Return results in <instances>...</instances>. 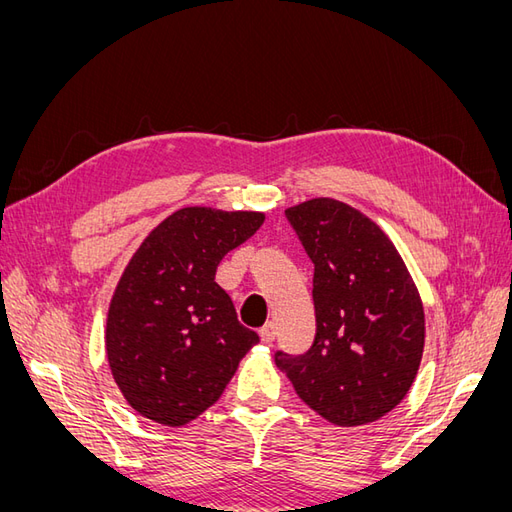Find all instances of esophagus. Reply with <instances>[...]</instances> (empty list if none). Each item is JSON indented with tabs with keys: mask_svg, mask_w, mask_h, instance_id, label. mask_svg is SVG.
<instances>
[{
	"mask_svg": "<svg viewBox=\"0 0 512 512\" xmlns=\"http://www.w3.org/2000/svg\"><path fill=\"white\" fill-rule=\"evenodd\" d=\"M275 335H277V327H275L273 322H267L265 327L260 329V339H262V342H265V344H271L273 339H275Z\"/></svg>",
	"mask_w": 512,
	"mask_h": 512,
	"instance_id": "1",
	"label": "esophagus"
}]
</instances>
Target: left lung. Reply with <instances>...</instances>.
<instances>
[{
	"label": "left lung",
	"instance_id": "1",
	"mask_svg": "<svg viewBox=\"0 0 512 512\" xmlns=\"http://www.w3.org/2000/svg\"><path fill=\"white\" fill-rule=\"evenodd\" d=\"M286 218L314 262L316 337L305 354L277 350L275 365L329 423H374L408 395L421 365L418 290L391 239L342 200H305Z\"/></svg>",
	"mask_w": 512,
	"mask_h": 512
}]
</instances>
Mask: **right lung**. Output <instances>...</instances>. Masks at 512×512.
Returning <instances> with one entry per match:
<instances>
[{
  "mask_svg": "<svg viewBox=\"0 0 512 512\" xmlns=\"http://www.w3.org/2000/svg\"><path fill=\"white\" fill-rule=\"evenodd\" d=\"M265 222L258 211L185 207L130 258L106 318V356L128 404L181 427L211 408L258 335L215 282L222 258Z\"/></svg>",
  "mask_w": 512,
  "mask_h": 512,
  "instance_id": "add662e5",
  "label": "right lung"
}]
</instances>
